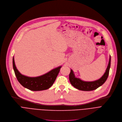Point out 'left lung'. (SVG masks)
<instances>
[{
  "label": "left lung",
  "instance_id": "left-lung-1",
  "mask_svg": "<svg viewBox=\"0 0 122 122\" xmlns=\"http://www.w3.org/2000/svg\"><path fill=\"white\" fill-rule=\"evenodd\" d=\"M111 66V56H110L109 63L104 75L99 79L93 81H85L76 77L74 72L71 69L69 74V80L71 85L75 88L82 91H92L102 86L106 81L109 74Z\"/></svg>",
  "mask_w": 122,
  "mask_h": 122
}]
</instances>
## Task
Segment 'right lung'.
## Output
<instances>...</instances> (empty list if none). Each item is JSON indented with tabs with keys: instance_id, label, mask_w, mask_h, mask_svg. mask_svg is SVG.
Masks as SVG:
<instances>
[{
	"instance_id": "right-lung-1",
	"label": "right lung",
	"mask_w": 122,
	"mask_h": 122,
	"mask_svg": "<svg viewBox=\"0 0 122 122\" xmlns=\"http://www.w3.org/2000/svg\"><path fill=\"white\" fill-rule=\"evenodd\" d=\"M61 66L55 68L46 74L36 77H29L21 74L17 69L14 56L13 68L19 82L25 88L32 91H42L50 88L54 83Z\"/></svg>"
}]
</instances>
